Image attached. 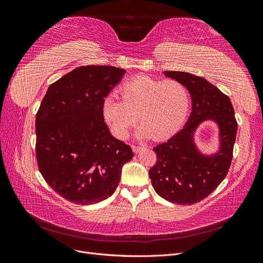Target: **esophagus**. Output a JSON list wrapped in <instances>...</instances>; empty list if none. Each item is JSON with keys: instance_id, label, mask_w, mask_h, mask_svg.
Segmentation results:
<instances>
[{"instance_id": "1", "label": "esophagus", "mask_w": 263, "mask_h": 263, "mask_svg": "<svg viewBox=\"0 0 263 263\" xmlns=\"http://www.w3.org/2000/svg\"><path fill=\"white\" fill-rule=\"evenodd\" d=\"M144 148V147H140V146H136V145H132V149L134 153H139V151Z\"/></svg>"}]
</instances>
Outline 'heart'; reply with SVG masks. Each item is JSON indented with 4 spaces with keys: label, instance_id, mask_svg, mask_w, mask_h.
I'll return each mask as SVG.
<instances>
[{
    "label": "heart",
    "instance_id": "b5f03b06",
    "mask_svg": "<svg viewBox=\"0 0 263 263\" xmlns=\"http://www.w3.org/2000/svg\"><path fill=\"white\" fill-rule=\"evenodd\" d=\"M122 100L110 94L103 102V116L116 137L126 139L137 118L140 138L161 140L176 133L190 107L187 87L177 80L139 76L121 86Z\"/></svg>",
    "mask_w": 263,
    "mask_h": 263
}]
</instances>
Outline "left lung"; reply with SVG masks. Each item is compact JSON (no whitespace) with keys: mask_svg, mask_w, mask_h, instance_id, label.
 <instances>
[{"mask_svg":"<svg viewBox=\"0 0 263 263\" xmlns=\"http://www.w3.org/2000/svg\"><path fill=\"white\" fill-rule=\"evenodd\" d=\"M164 74L187 87L192 112L183 129L154 148L157 161L149 177L157 194L164 200L195 204L216 190L227 176L237 134L235 110L227 95L204 78L182 71H165ZM206 119L220 126L221 147L212 156L201 154L194 144V132Z\"/></svg>","mask_w":263,"mask_h":263,"instance_id":"1","label":"left lung"}]
</instances>
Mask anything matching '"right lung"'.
Returning a JSON list of instances; mask_svg holds the SVG:
<instances>
[{
  "mask_svg": "<svg viewBox=\"0 0 263 263\" xmlns=\"http://www.w3.org/2000/svg\"><path fill=\"white\" fill-rule=\"evenodd\" d=\"M126 71L110 66L77 68L50 84L36 114V159L45 181L79 205L112 195L132 148L114 138L103 102Z\"/></svg>",
  "mask_w": 263,
  "mask_h": 263,
  "instance_id": "1",
  "label": "right lung"
}]
</instances>
